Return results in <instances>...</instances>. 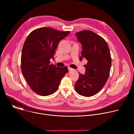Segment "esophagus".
I'll use <instances>...</instances> for the list:
<instances>
[{"mask_svg":"<svg viewBox=\"0 0 134 134\" xmlns=\"http://www.w3.org/2000/svg\"><path fill=\"white\" fill-rule=\"evenodd\" d=\"M68 70H69V71H71V70H73V69H72L71 68H70V67H68Z\"/></svg>","mask_w":134,"mask_h":134,"instance_id":"1","label":"esophagus"}]
</instances>
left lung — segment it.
<instances>
[{
  "label": "left lung",
  "instance_id": "left-lung-1",
  "mask_svg": "<svg viewBox=\"0 0 134 134\" xmlns=\"http://www.w3.org/2000/svg\"><path fill=\"white\" fill-rule=\"evenodd\" d=\"M75 34L82 46L80 60L85 58L88 62L85 74H79L75 89L80 95L90 97L100 92L108 80L111 66L110 50L103 38L92 31L85 30Z\"/></svg>",
  "mask_w": 134,
  "mask_h": 134
}]
</instances>
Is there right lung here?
<instances>
[{
  "label": "right lung",
  "instance_id": "right-lung-1",
  "mask_svg": "<svg viewBox=\"0 0 134 134\" xmlns=\"http://www.w3.org/2000/svg\"><path fill=\"white\" fill-rule=\"evenodd\" d=\"M70 32L50 27L37 29L28 35L22 49L21 69L31 89L42 96H48L58 89L61 80L68 72L67 67L50 65L54 59L59 42Z\"/></svg>",
  "mask_w": 134,
  "mask_h": 134
}]
</instances>
